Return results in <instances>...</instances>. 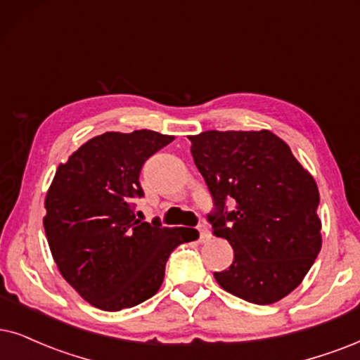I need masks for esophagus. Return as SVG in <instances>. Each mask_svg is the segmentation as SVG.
I'll use <instances>...</instances> for the list:
<instances>
[{"instance_id": "obj_1", "label": "esophagus", "mask_w": 360, "mask_h": 360, "mask_svg": "<svg viewBox=\"0 0 360 360\" xmlns=\"http://www.w3.org/2000/svg\"><path fill=\"white\" fill-rule=\"evenodd\" d=\"M198 231H199V240H201V243H207V240H211L212 234L206 224H199Z\"/></svg>"}]
</instances>
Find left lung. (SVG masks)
I'll return each instance as SVG.
<instances>
[{"mask_svg":"<svg viewBox=\"0 0 360 360\" xmlns=\"http://www.w3.org/2000/svg\"><path fill=\"white\" fill-rule=\"evenodd\" d=\"M189 139L214 201L207 221L234 249L229 269L214 272L217 284L259 306L281 301L321 251L316 181L271 131H206ZM227 198L236 202L233 212Z\"/></svg>","mask_w":360,"mask_h":360,"instance_id":"left-lung-1","label":"left lung"}]
</instances>
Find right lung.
<instances>
[{
    "instance_id": "add662e5",
    "label": "right lung",
    "mask_w": 360,
    "mask_h": 360,
    "mask_svg": "<svg viewBox=\"0 0 360 360\" xmlns=\"http://www.w3.org/2000/svg\"><path fill=\"white\" fill-rule=\"evenodd\" d=\"M172 136L108 131L59 165L46 194L43 224L59 272L94 307L116 312L153 297L166 262L194 229L136 219L143 165Z\"/></svg>"
}]
</instances>
